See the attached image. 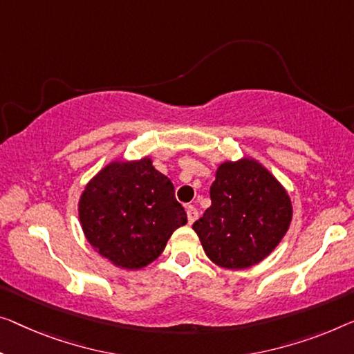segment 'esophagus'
Returning a JSON list of instances; mask_svg holds the SVG:
<instances>
[{
    "label": "esophagus",
    "instance_id": "1",
    "mask_svg": "<svg viewBox=\"0 0 354 354\" xmlns=\"http://www.w3.org/2000/svg\"><path fill=\"white\" fill-rule=\"evenodd\" d=\"M186 209H187V221H189V224L195 223V221L198 219V209L195 208V207H192V205H189Z\"/></svg>",
    "mask_w": 354,
    "mask_h": 354
}]
</instances>
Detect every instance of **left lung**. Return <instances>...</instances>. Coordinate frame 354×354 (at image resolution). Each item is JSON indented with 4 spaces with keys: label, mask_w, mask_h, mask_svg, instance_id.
<instances>
[{
    "label": "left lung",
    "mask_w": 354,
    "mask_h": 354,
    "mask_svg": "<svg viewBox=\"0 0 354 354\" xmlns=\"http://www.w3.org/2000/svg\"><path fill=\"white\" fill-rule=\"evenodd\" d=\"M209 195L211 207L192 229L209 259L224 268L266 259L291 224L289 195L256 160L223 163Z\"/></svg>",
    "instance_id": "8db88e82"
}]
</instances>
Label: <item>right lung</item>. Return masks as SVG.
Instances as JSON below:
<instances>
[{
	"label": "right lung",
	"mask_w": 354,
	"mask_h": 354,
	"mask_svg": "<svg viewBox=\"0 0 354 354\" xmlns=\"http://www.w3.org/2000/svg\"><path fill=\"white\" fill-rule=\"evenodd\" d=\"M79 219L100 254L133 270L162 254L173 232L187 223V214L170 179L151 159H141L104 167L81 195Z\"/></svg>",
	"instance_id": "1"
}]
</instances>
